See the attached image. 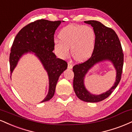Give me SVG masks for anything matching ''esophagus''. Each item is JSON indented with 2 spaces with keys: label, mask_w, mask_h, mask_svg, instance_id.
Listing matches in <instances>:
<instances>
[{
  "label": "esophagus",
  "mask_w": 132,
  "mask_h": 132,
  "mask_svg": "<svg viewBox=\"0 0 132 132\" xmlns=\"http://www.w3.org/2000/svg\"><path fill=\"white\" fill-rule=\"evenodd\" d=\"M73 67V65H72V63H68V68H69V69H72Z\"/></svg>",
  "instance_id": "1"
}]
</instances>
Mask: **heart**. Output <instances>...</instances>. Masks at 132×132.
I'll use <instances>...</instances> for the list:
<instances>
[{"instance_id":"1","label":"heart","mask_w":132,"mask_h":132,"mask_svg":"<svg viewBox=\"0 0 132 132\" xmlns=\"http://www.w3.org/2000/svg\"><path fill=\"white\" fill-rule=\"evenodd\" d=\"M60 40L54 42V49L60 58H67L71 47L72 56L81 61L91 56L96 43V34L92 27L69 24L63 28L59 33Z\"/></svg>"}]
</instances>
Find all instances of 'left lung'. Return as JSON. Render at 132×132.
I'll return each instance as SVG.
<instances>
[{"label":"left lung","instance_id":"left-lung-1","mask_svg":"<svg viewBox=\"0 0 132 132\" xmlns=\"http://www.w3.org/2000/svg\"><path fill=\"white\" fill-rule=\"evenodd\" d=\"M84 22L93 28L96 34V43L90 58L83 63L74 65L73 67L74 74L73 87L79 99L85 102L96 103L108 97L119 83L123 69V53L119 39L113 29L97 21L89 20ZM106 59L113 63L117 72V80L114 86L108 92L100 95H92L84 87V77L93 65Z\"/></svg>","mask_w":132,"mask_h":132}]
</instances>
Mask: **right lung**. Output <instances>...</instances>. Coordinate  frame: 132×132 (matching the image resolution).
Returning a JSON list of instances; mask_svg holds the SVG:
<instances>
[{
  "label": "right lung",
  "mask_w": 132,
  "mask_h": 132,
  "mask_svg": "<svg viewBox=\"0 0 132 132\" xmlns=\"http://www.w3.org/2000/svg\"><path fill=\"white\" fill-rule=\"evenodd\" d=\"M61 21L38 20L28 24L19 31L13 42L10 53V74L24 53L32 52L39 57L48 72V93L42 102L47 101L55 94L60 76L67 69L68 63L56 58L54 50V34Z\"/></svg>",
  "instance_id": "obj_1"
}]
</instances>
